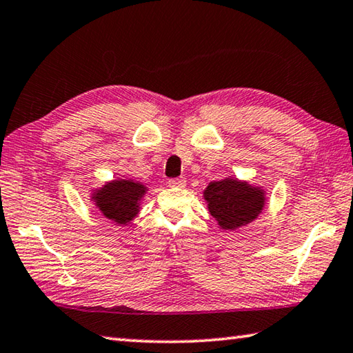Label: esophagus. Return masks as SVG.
<instances>
[{"mask_svg": "<svg viewBox=\"0 0 353 353\" xmlns=\"http://www.w3.org/2000/svg\"><path fill=\"white\" fill-rule=\"evenodd\" d=\"M185 183H187V181H185V177H176V179H170V181H168L170 187L182 188V187H185Z\"/></svg>", "mask_w": 353, "mask_h": 353, "instance_id": "1", "label": "esophagus"}]
</instances>
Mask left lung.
Wrapping results in <instances>:
<instances>
[{
    "mask_svg": "<svg viewBox=\"0 0 353 353\" xmlns=\"http://www.w3.org/2000/svg\"><path fill=\"white\" fill-rule=\"evenodd\" d=\"M203 199L222 230H236L253 222L265 205L264 190L234 177L211 182L203 191Z\"/></svg>",
    "mask_w": 353,
    "mask_h": 353,
    "instance_id": "1",
    "label": "left lung"
}]
</instances>
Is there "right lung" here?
Segmentation results:
<instances>
[{
	"label": "right lung",
	"mask_w": 353,
	"mask_h": 353,
	"mask_svg": "<svg viewBox=\"0 0 353 353\" xmlns=\"http://www.w3.org/2000/svg\"><path fill=\"white\" fill-rule=\"evenodd\" d=\"M146 194V187L131 179H119L94 190L91 201L103 214L119 225H126L140 211V201Z\"/></svg>",
	"instance_id": "right-lung-1"
}]
</instances>
